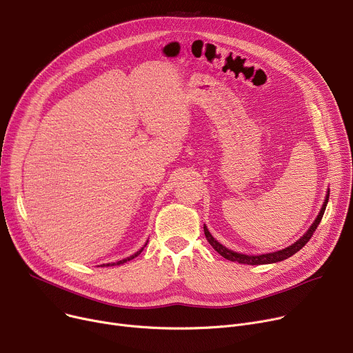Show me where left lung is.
Returning <instances> with one entry per match:
<instances>
[{
  "instance_id": "8db88e82",
  "label": "left lung",
  "mask_w": 353,
  "mask_h": 353,
  "mask_svg": "<svg viewBox=\"0 0 353 353\" xmlns=\"http://www.w3.org/2000/svg\"><path fill=\"white\" fill-rule=\"evenodd\" d=\"M327 199H329V194L326 195V199H325V202H323V206H322V210H321L318 218L315 219V222L312 223V226L309 228L307 232H306L299 241H296L294 245L288 246V248H285V250L278 251V252L263 254V255H256V256H255V255L238 254V252H234V251H231V250H226V248H225L223 245H221V243L210 234L208 228H206V226H203V232H205L206 239H208V242L212 245L214 250H215L219 255H222L225 259H228V261L238 262V263H248V265H263V263L279 262V261H283V259H286V258H289V256H292L294 254H296L299 250H302V248L306 245V242H307L310 238H312L314 232L316 231V228H318V225L321 223L322 216H323V214H325V208H326Z\"/></svg>"
}]
</instances>
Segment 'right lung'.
I'll return each instance as SVG.
<instances>
[{
    "instance_id": "add662e5",
    "label": "right lung",
    "mask_w": 353,
    "mask_h": 353,
    "mask_svg": "<svg viewBox=\"0 0 353 353\" xmlns=\"http://www.w3.org/2000/svg\"><path fill=\"white\" fill-rule=\"evenodd\" d=\"M142 251H143V248H142V250H139V251H138V252H137V254H134V255H132V256H130V258H125V259H122V261H118V262H117V263H108V265H107V266H110V265H122V263H125V262H128V261H131V259H134V258H135V256H138V255H139V254H141V252H142Z\"/></svg>"
}]
</instances>
